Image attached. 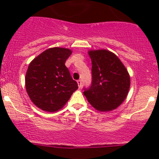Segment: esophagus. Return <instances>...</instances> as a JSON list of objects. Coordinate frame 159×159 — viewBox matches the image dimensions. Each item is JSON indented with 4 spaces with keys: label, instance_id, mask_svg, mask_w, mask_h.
<instances>
[{
    "label": "esophagus",
    "instance_id": "esophagus-1",
    "mask_svg": "<svg viewBox=\"0 0 159 159\" xmlns=\"http://www.w3.org/2000/svg\"><path fill=\"white\" fill-rule=\"evenodd\" d=\"M77 83H78V87L81 88V84H82V82H81V80H78V81H77Z\"/></svg>",
    "mask_w": 159,
    "mask_h": 159
}]
</instances>
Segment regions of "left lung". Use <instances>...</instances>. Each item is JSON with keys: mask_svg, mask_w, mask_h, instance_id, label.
Returning <instances> with one entry per match:
<instances>
[{"mask_svg": "<svg viewBox=\"0 0 159 159\" xmlns=\"http://www.w3.org/2000/svg\"><path fill=\"white\" fill-rule=\"evenodd\" d=\"M92 82L84 94L99 111H110L125 100L130 88V75L119 58L105 49L89 51Z\"/></svg>", "mask_w": 159, "mask_h": 159, "instance_id": "left-lung-1", "label": "left lung"}]
</instances>
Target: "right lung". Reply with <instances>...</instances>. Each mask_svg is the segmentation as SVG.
<instances>
[{"mask_svg":"<svg viewBox=\"0 0 159 159\" xmlns=\"http://www.w3.org/2000/svg\"><path fill=\"white\" fill-rule=\"evenodd\" d=\"M72 51L51 48L43 51L29 64L25 88L31 102L41 110L55 112L65 106L78 83L72 79L65 61Z\"/></svg>","mask_w":159,"mask_h":159,"instance_id":"right-lung-1","label":"right lung"}]
</instances>
